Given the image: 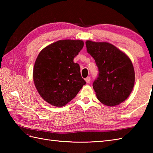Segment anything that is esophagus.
<instances>
[{
    "label": "esophagus",
    "instance_id": "34e87169",
    "mask_svg": "<svg viewBox=\"0 0 153 153\" xmlns=\"http://www.w3.org/2000/svg\"><path fill=\"white\" fill-rule=\"evenodd\" d=\"M90 81H91V77H87L85 78V82L87 83H90Z\"/></svg>",
    "mask_w": 153,
    "mask_h": 153
}]
</instances>
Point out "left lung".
<instances>
[{"mask_svg":"<svg viewBox=\"0 0 153 153\" xmlns=\"http://www.w3.org/2000/svg\"><path fill=\"white\" fill-rule=\"evenodd\" d=\"M87 51L94 60L99 74L93 83L97 99L108 106L128 98L134 86L135 71L127 55L108 43L86 41Z\"/></svg>","mask_w":153,"mask_h":153,"instance_id":"left-lung-1","label":"left lung"}]
</instances>
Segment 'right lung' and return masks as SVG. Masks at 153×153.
Here are the masks:
<instances>
[{
	"label": "right lung",
	"instance_id": "1",
	"mask_svg": "<svg viewBox=\"0 0 153 153\" xmlns=\"http://www.w3.org/2000/svg\"><path fill=\"white\" fill-rule=\"evenodd\" d=\"M81 40H60L42 50L35 61L33 81L45 101L61 107L70 102L85 85L74 57L82 49Z\"/></svg>",
	"mask_w": 153,
	"mask_h": 153
}]
</instances>
